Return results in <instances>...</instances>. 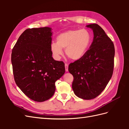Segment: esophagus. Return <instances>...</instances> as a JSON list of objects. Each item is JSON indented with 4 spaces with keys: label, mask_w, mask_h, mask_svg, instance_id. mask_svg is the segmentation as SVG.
<instances>
[{
    "label": "esophagus",
    "mask_w": 129,
    "mask_h": 129,
    "mask_svg": "<svg viewBox=\"0 0 129 129\" xmlns=\"http://www.w3.org/2000/svg\"><path fill=\"white\" fill-rule=\"evenodd\" d=\"M65 69H66V71L68 72V64L67 63H65Z\"/></svg>",
    "instance_id": "obj_1"
}]
</instances>
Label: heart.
<instances>
[{
	"instance_id": "obj_1",
	"label": "heart",
	"mask_w": 129,
	"mask_h": 129,
	"mask_svg": "<svg viewBox=\"0 0 129 129\" xmlns=\"http://www.w3.org/2000/svg\"><path fill=\"white\" fill-rule=\"evenodd\" d=\"M56 43L50 45L54 56L58 59L65 49L67 56L73 61L81 59L86 54L92 42V36L87 29L69 30L58 35Z\"/></svg>"
}]
</instances>
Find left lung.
I'll use <instances>...</instances> for the list:
<instances>
[{"label": "left lung", "instance_id": "1", "mask_svg": "<svg viewBox=\"0 0 129 129\" xmlns=\"http://www.w3.org/2000/svg\"><path fill=\"white\" fill-rule=\"evenodd\" d=\"M93 33L89 49L81 59L70 63L69 73L74 77L72 88L83 100L95 99L106 87L112 77L114 66V43L97 24L86 26Z\"/></svg>", "mask_w": 129, "mask_h": 129}]
</instances>
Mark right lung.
<instances>
[{
    "label": "right lung",
    "mask_w": 129,
    "mask_h": 129,
    "mask_svg": "<svg viewBox=\"0 0 129 129\" xmlns=\"http://www.w3.org/2000/svg\"><path fill=\"white\" fill-rule=\"evenodd\" d=\"M52 28L26 29L12 49L11 62L15 83L31 100H49L55 91V82L65 73L64 63L54 60L50 50Z\"/></svg>",
    "instance_id": "1"
}]
</instances>
